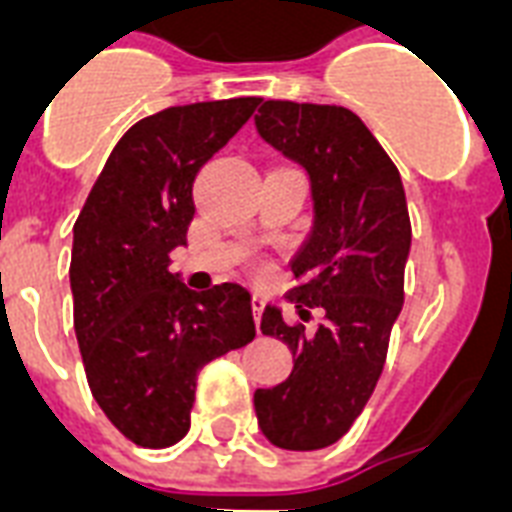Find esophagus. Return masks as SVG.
<instances>
[{"mask_svg":"<svg viewBox=\"0 0 512 512\" xmlns=\"http://www.w3.org/2000/svg\"><path fill=\"white\" fill-rule=\"evenodd\" d=\"M265 308V297L260 292H252V313H255V321L260 324V313Z\"/></svg>","mask_w":512,"mask_h":512,"instance_id":"esophagus-1","label":"esophagus"}]
</instances>
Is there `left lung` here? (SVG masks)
Returning <instances> with one entry per match:
<instances>
[{
  "label": "left lung",
  "mask_w": 512,
  "mask_h": 512,
  "mask_svg": "<svg viewBox=\"0 0 512 512\" xmlns=\"http://www.w3.org/2000/svg\"><path fill=\"white\" fill-rule=\"evenodd\" d=\"M257 135L311 180V231L292 257L297 313L319 308L308 335L265 305L263 335L287 342V380L255 390L257 425L279 449L311 452L340 441L364 412L404 305L412 225L396 164L366 124L342 106L265 100Z\"/></svg>",
  "instance_id": "8db88e82"
}]
</instances>
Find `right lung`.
Returning <instances> with one entry per match:
<instances>
[{
    "mask_svg": "<svg viewBox=\"0 0 512 512\" xmlns=\"http://www.w3.org/2000/svg\"><path fill=\"white\" fill-rule=\"evenodd\" d=\"M260 98L164 108L116 143L74 225L71 292L84 372L106 417L138 446L191 428L196 377L255 337L241 284L193 292L170 273L193 220V177L244 127Z\"/></svg>",
    "mask_w": 512,
    "mask_h": 512,
    "instance_id": "add662e5",
    "label": "right lung"
}]
</instances>
